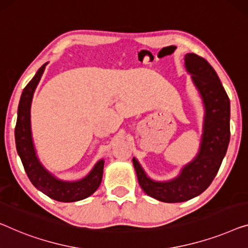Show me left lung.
I'll list each match as a JSON object with an SVG mask.
<instances>
[{"label":"left lung","instance_id":"obj_1","mask_svg":"<svg viewBox=\"0 0 248 248\" xmlns=\"http://www.w3.org/2000/svg\"><path fill=\"white\" fill-rule=\"evenodd\" d=\"M185 66L204 106L203 133L199 152L177 178L166 182L151 180L133 159L139 184L146 195L163 202H182L202 193L216 177L231 138V103L210 63L196 53H186Z\"/></svg>","mask_w":248,"mask_h":248}]
</instances>
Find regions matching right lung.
Instances as JSON below:
<instances>
[{"mask_svg": "<svg viewBox=\"0 0 248 248\" xmlns=\"http://www.w3.org/2000/svg\"><path fill=\"white\" fill-rule=\"evenodd\" d=\"M46 66V63L39 68L21 95L16 125V151L29 179L35 188L57 202H78L87 198L97 190L103 178L104 160H99L93 170L78 181L59 180L40 163L32 141L30 108L33 93L41 79Z\"/></svg>", "mask_w": 248, "mask_h": 248, "instance_id": "add662e5", "label": "right lung"}]
</instances>
